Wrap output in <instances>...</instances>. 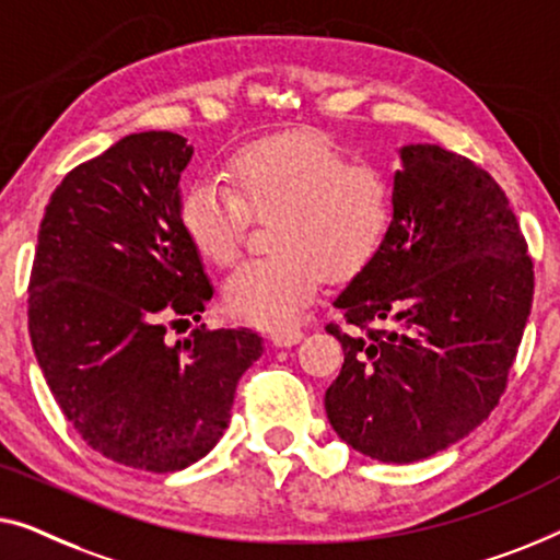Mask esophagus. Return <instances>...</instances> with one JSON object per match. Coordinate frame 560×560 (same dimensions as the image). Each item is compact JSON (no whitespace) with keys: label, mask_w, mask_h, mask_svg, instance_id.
Here are the masks:
<instances>
[{"label":"esophagus","mask_w":560,"mask_h":560,"mask_svg":"<svg viewBox=\"0 0 560 560\" xmlns=\"http://www.w3.org/2000/svg\"><path fill=\"white\" fill-rule=\"evenodd\" d=\"M302 337H304V332L299 327H294V329H277V332L271 335V342L277 345V348H291V345L302 342Z\"/></svg>","instance_id":"obj_1"}]
</instances>
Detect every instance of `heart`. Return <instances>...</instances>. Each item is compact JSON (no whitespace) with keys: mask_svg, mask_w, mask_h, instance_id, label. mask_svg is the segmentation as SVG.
I'll return each instance as SVG.
<instances>
[{"mask_svg":"<svg viewBox=\"0 0 560 560\" xmlns=\"http://www.w3.org/2000/svg\"><path fill=\"white\" fill-rule=\"evenodd\" d=\"M228 187L195 183L179 200V223L205 261L231 266L250 218L273 220L277 256L241 266L225 283V306L256 327H289L325 277L355 279L381 254L393 225V187L381 170L348 164L317 133L254 141L225 164Z\"/></svg>","mask_w":560,"mask_h":560,"instance_id":"heart-1","label":"heart"}]
</instances>
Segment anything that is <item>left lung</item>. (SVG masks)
<instances>
[{"mask_svg":"<svg viewBox=\"0 0 560 560\" xmlns=\"http://www.w3.org/2000/svg\"><path fill=\"white\" fill-rule=\"evenodd\" d=\"M381 254L335 299L340 375L325 393L345 444L427 459L477 429L508 385L533 304V261L502 187L436 144L400 149Z\"/></svg>","mask_w":560,"mask_h":560,"instance_id":"left-lung-1","label":"left lung"}]
</instances>
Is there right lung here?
<instances>
[{
    "mask_svg": "<svg viewBox=\"0 0 560 560\" xmlns=\"http://www.w3.org/2000/svg\"><path fill=\"white\" fill-rule=\"evenodd\" d=\"M192 147L129 133L55 187L30 273V340L89 446L131 469H185L231 421L235 385L261 358L254 329H167L200 319L212 287L179 223Z\"/></svg>",
    "mask_w": 560,
    "mask_h": 560,
    "instance_id": "obj_1",
    "label": "right lung"
}]
</instances>
